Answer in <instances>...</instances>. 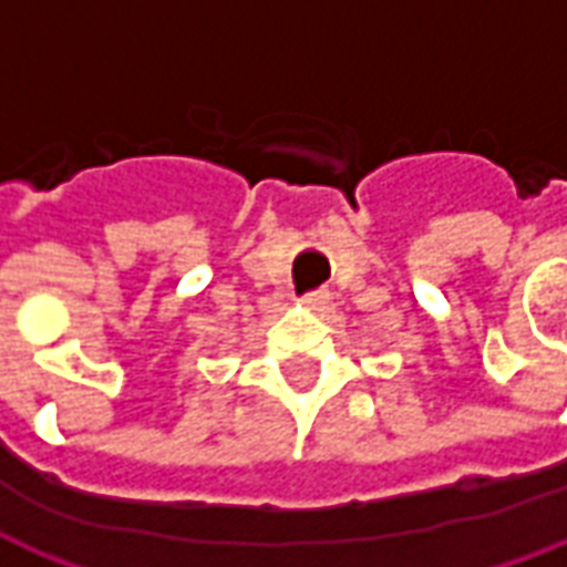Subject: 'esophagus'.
<instances>
[{
    "label": "esophagus",
    "mask_w": 567,
    "mask_h": 567,
    "mask_svg": "<svg viewBox=\"0 0 567 567\" xmlns=\"http://www.w3.org/2000/svg\"><path fill=\"white\" fill-rule=\"evenodd\" d=\"M327 302H330V291H309V293H302L300 297V306L302 309H323V306H327Z\"/></svg>",
    "instance_id": "1"
}]
</instances>
